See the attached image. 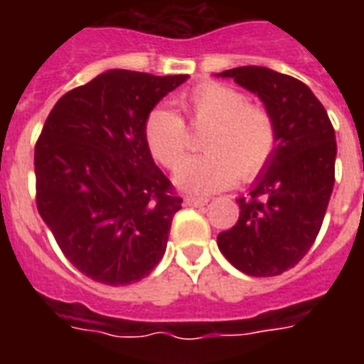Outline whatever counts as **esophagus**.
Here are the masks:
<instances>
[{
  "mask_svg": "<svg viewBox=\"0 0 364 364\" xmlns=\"http://www.w3.org/2000/svg\"><path fill=\"white\" fill-rule=\"evenodd\" d=\"M208 202H210V198H204V196H185V204L194 205V208H198V205H205Z\"/></svg>",
  "mask_w": 364,
  "mask_h": 364,
  "instance_id": "1",
  "label": "esophagus"
}]
</instances>
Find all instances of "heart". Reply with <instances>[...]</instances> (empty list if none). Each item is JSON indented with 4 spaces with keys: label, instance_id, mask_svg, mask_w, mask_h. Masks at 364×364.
<instances>
[{
    "label": "heart",
    "instance_id": "b5f03b06",
    "mask_svg": "<svg viewBox=\"0 0 364 364\" xmlns=\"http://www.w3.org/2000/svg\"><path fill=\"white\" fill-rule=\"evenodd\" d=\"M185 107L194 126H210L205 154L185 159L173 171L179 188L194 194L217 193L238 176L253 179L264 170L276 149V126L264 109L249 104L245 94L219 82H204L188 94ZM145 143L162 166H176L187 151V128L181 115L156 105L143 126Z\"/></svg>",
    "mask_w": 364,
    "mask_h": 364
}]
</instances>
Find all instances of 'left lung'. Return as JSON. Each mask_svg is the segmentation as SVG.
<instances>
[{
  "label": "left lung",
  "mask_w": 364,
  "mask_h": 364,
  "mask_svg": "<svg viewBox=\"0 0 364 364\" xmlns=\"http://www.w3.org/2000/svg\"><path fill=\"white\" fill-rule=\"evenodd\" d=\"M215 77L234 79L264 104L276 126V149L238 198L240 217L217 236V245L240 272L279 276L316 242L334 187L336 136L321 102L304 82L260 65H242Z\"/></svg>",
  "instance_id": "obj_1"
}]
</instances>
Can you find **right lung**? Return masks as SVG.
<instances>
[{
	"label": "right lung",
	"mask_w": 364,
	"mask_h": 364,
	"mask_svg": "<svg viewBox=\"0 0 364 364\" xmlns=\"http://www.w3.org/2000/svg\"><path fill=\"white\" fill-rule=\"evenodd\" d=\"M188 75L100 73L56 102L36 145L37 210L77 270L105 285L149 276L183 200L145 143L147 115Z\"/></svg>",
	"instance_id": "add662e5"
}]
</instances>
